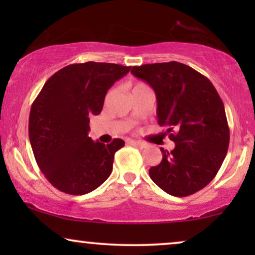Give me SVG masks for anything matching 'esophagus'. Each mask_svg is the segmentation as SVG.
<instances>
[{
    "mask_svg": "<svg viewBox=\"0 0 255 255\" xmlns=\"http://www.w3.org/2000/svg\"><path fill=\"white\" fill-rule=\"evenodd\" d=\"M131 144H133V145H135V146H138V147H140V148H144V147H146V144H145V142H142V141L131 140Z\"/></svg>",
    "mask_w": 255,
    "mask_h": 255,
    "instance_id": "obj_1",
    "label": "esophagus"
}]
</instances>
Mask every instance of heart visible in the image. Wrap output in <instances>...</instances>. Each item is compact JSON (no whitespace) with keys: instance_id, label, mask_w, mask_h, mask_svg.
Returning <instances> with one entry per match:
<instances>
[{"instance_id":"1","label":"heart","mask_w":255,"mask_h":255,"mask_svg":"<svg viewBox=\"0 0 255 255\" xmlns=\"http://www.w3.org/2000/svg\"><path fill=\"white\" fill-rule=\"evenodd\" d=\"M141 87H146L144 83H137V85L133 86V88H132V90L133 89H137V88H141Z\"/></svg>"}]
</instances>
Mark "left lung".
Here are the masks:
<instances>
[{
  "label": "left lung",
  "instance_id": "8db88e82",
  "mask_svg": "<svg viewBox=\"0 0 255 255\" xmlns=\"http://www.w3.org/2000/svg\"><path fill=\"white\" fill-rule=\"evenodd\" d=\"M131 73L147 82L156 96V117L166 128L172 151L149 176L167 194L189 196L212 181L224 161L230 130L224 104L210 80L177 61L133 66Z\"/></svg>",
  "mask_w": 255,
  "mask_h": 255
}]
</instances>
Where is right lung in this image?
Returning <instances> with one entry per match:
<instances>
[{
  "mask_svg": "<svg viewBox=\"0 0 255 255\" xmlns=\"http://www.w3.org/2000/svg\"><path fill=\"white\" fill-rule=\"evenodd\" d=\"M130 69L107 62L72 64L54 73L33 101L29 138L34 159L62 193L88 194L110 176L115 153L125 142L93 141L89 116L102 111L107 92Z\"/></svg>",
  "mask_w": 255,
  "mask_h": 255,
  "instance_id": "right-lung-1",
  "label": "right lung"
}]
</instances>
